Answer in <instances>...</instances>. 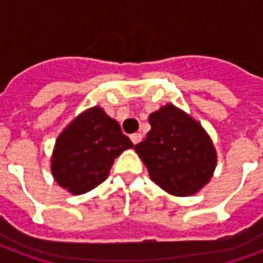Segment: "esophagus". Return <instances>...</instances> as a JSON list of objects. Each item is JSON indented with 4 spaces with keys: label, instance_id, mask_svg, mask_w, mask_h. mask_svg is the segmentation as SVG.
Here are the masks:
<instances>
[{
    "label": "esophagus",
    "instance_id": "34e87169",
    "mask_svg": "<svg viewBox=\"0 0 263 263\" xmlns=\"http://www.w3.org/2000/svg\"><path fill=\"white\" fill-rule=\"evenodd\" d=\"M131 141L134 145H137V143H139L142 141V135H141V134H132Z\"/></svg>",
    "mask_w": 263,
    "mask_h": 263
}]
</instances>
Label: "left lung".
<instances>
[{"label": "left lung", "instance_id": "obj_1", "mask_svg": "<svg viewBox=\"0 0 263 263\" xmlns=\"http://www.w3.org/2000/svg\"><path fill=\"white\" fill-rule=\"evenodd\" d=\"M151 131L135 151L149 177L166 193L187 197L211 180L217 152L201 124L173 104L149 115Z\"/></svg>", "mask_w": 263, "mask_h": 263}]
</instances>
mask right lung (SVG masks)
<instances>
[{
  "mask_svg": "<svg viewBox=\"0 0 263 263\" xmlns=\"http://www.w3.org/2000/svg\"><path fill=\"white\" fill-rule=\"evenodd\" d=\"M134 148L120 124L101 107L83 111L56 139L50 171L60 187L79 196L108 177L109 169L124 151Z\"/></svg>",
  "mask_w": 263,
  "mask_h": 263,
  "instance_id": "right-lung-1",
  "label": "right lung"
}]
</instances>
